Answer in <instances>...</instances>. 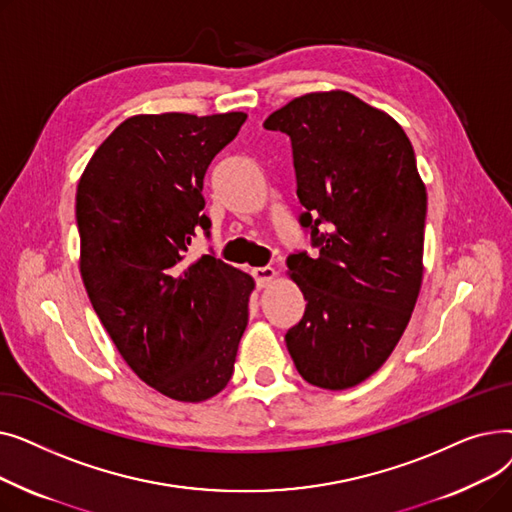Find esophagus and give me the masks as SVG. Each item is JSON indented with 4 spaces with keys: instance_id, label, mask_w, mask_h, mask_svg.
<instances>
[{
    "instance_id": "obj_1",
    "label": "esophagus",
    "mask_w": 512,
    "mask_h": 512,
    "mask_svg": "<svg viewBox=\"0 0 512 512\" xmlns=\"http://www.w3.org/2000/svg\"><path fill=\"white\" fill-rule=\"evenodd\" d=\"M276 276H278V272L274 270V267H270V265L255 267V270H253V278L257 280V286H259V288L270 286V284L276 280Z\"/></svg>"
}]
</instances>
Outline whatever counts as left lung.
Wrapping results in <instances>:
<instances>
[{"instance_id": "1", "label": "left lung", "mask_w": 512, "mask_h": 512, "mask_svg": "<svg viewBox=\"0 0 512 512\" xmlns=\"http://www.w3.org/2000/svg\"><path fill=\"white\" fill-rule=\"evenodd\" d=\"M263 126L292 141L299 220L319 249L286 259L307 301L288 353L305 382L353 388L392 355L421 290L427 193L413 145L340 89L292 99Z\"/></svg>"}]
</instances>
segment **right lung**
Here are the masks:
<instances>
[{
    "mask_svg": "<svg viewBox=\"0 0 512 512\" xmlns=\"http://www.w3.org/2000/svg\"><path fill=\"white\" fill-rule=\"evenodd\" d=\"M245 112L141 114L107 137L78 180L80 276L126 365L168 398L203 402L232 378L255 280L201 255L203 178Z\"/></svg>",
    "mask_w": 512,
    "mask_h": 512,
    "instance_id": "obj_1",
    "label": "right lung"
}]
</instances>
